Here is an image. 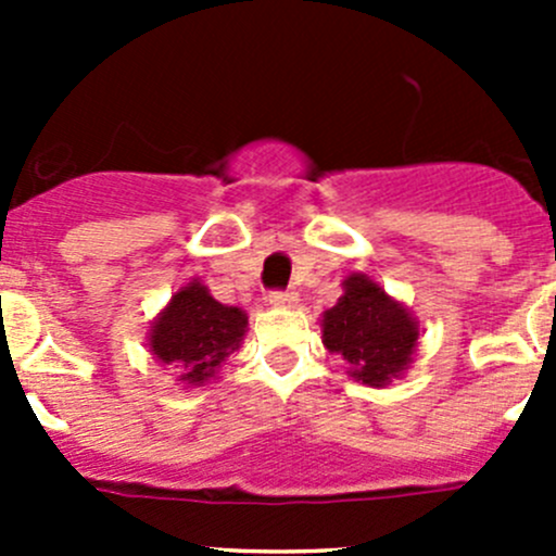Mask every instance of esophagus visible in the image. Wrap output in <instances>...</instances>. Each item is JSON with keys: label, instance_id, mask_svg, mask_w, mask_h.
<instances>
[{"label": "esophagus", "instance_id": "1", "mask_svg": "<svg viewBox=\"0 0 556 556\" xmlns=\"http://www.w3.org/2000/svg\"><path fill=\"white\" fill-rule=\"evenodd\" d=\"M268 301H271L274 306H295L299 304V295H295L293 290H274V293L268 295Z\"/></svg>", "mask_w": 556, "mask_h": 556}]
</instances>
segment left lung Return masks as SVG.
Segmentation results:
<instances>
[{
	"mask_svg": "<svg viewBox=\"0 0 556 556\" xmlns=\"http://www.w3.org/2000/svg\"><path fill=\"white\" fill-rule=\"evenodd\" d=\"M419 323L368 274H350L344 295L323 314V344L350 363V377L384 387L412 366Z\"/></svg>",
	"mask_w": 556,
	"mask_h": 556,
	"instance_id": "1",
	"label": "left lung"
}]
</instances>
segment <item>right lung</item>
I'll return each mask as SVG.
<instances>
[{
  "label": "right lung",
  "instance_id": "right-lung-1",
  "mask_svg": "<svg viewBox=\"0 0 556 556\" xmlns=\"http://www.w3.org/2000/svg\"><path fill=\"white\" fill-rule=\"evenodd\" d=\"M247 333V314L226 306L193 279L179 288L166 309L150 325L148 346L155 361L179 374L177 382L201 387L210 382Z\"/></svg>",
  "mask_w": 556,
  "mask_h": 556
}]
</instances>
